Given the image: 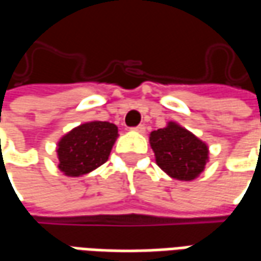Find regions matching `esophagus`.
I'll list each match as a JSON object with an SVG mask.
<instances>
[{
    "label": "esophagus",
    "instance_id": "obj_1",
    "mask_svg": "<svg viewBox=\"0 0 261 261\" xmlns=\"http://www.w3.org/2000/svg\"><path fill=\"white\" fill-rule=\"evenodd\" d=\"M133 130L137 131V133H144V131H145V125H144V124L137 125V127H134Z\"/></svg>",
    "mask_w": 261,
    "mask_h": 261
}]
</instances>
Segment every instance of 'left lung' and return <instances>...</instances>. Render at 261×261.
Returning a JSON list of instances; mask_svg holds the SVG:
<instances>
[{
    "label": "left lung",
    "mask_w": 261,
    "mask_h": 261,
    "mask_svg": "<svg viewBox=\"0 0 261 261\" xmlns=\"http://www.w3.org/2000/svg\"><path fill=\"white\" fill-rule=\"evenodd\" d=\"M155 161L166 175L190 181L200 176L208 162V145L175 121L149 134Z\"/></svg>",
    "instance_id": "1"
}]
</instances>
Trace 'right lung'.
Listing matches in <instances>:
<instances>
[{"label": "right lung", "mask_w": 261, "mask_h": 261, "mask_svg": "<svg viewBox=\"0 0 261 261\" xmlns=\"http://www.w3.org/2000/svg\"><path fill=\"white\" fill-rule=\"evenodd\" d=\"M117 137V125L109 121L95 120L75 127L57 142L59 169L71 177L95 170L108 161Z\"/></svg>", "instance_id": "1"}]
</instances>
